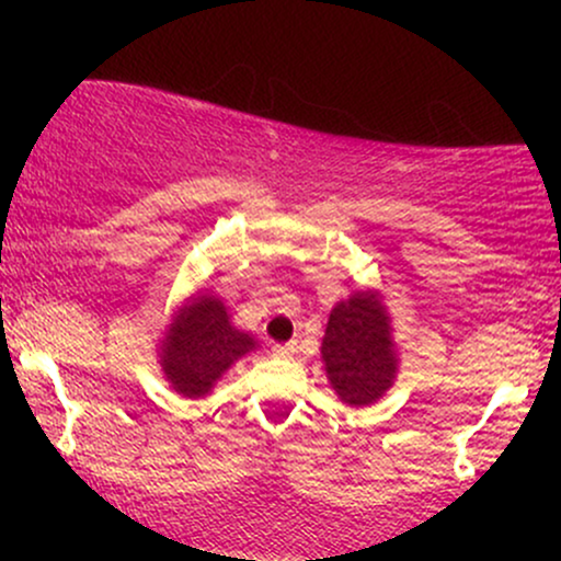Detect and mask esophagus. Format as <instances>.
<instances>
[{"label":"esophagus","mask_w":561,"mask_h":561,"mask_svg":"<svg viewBox=\"0 0 561 561\" xmlns=\"http://www.w3.org/2000/svg\"><path fill=\"white\" fill-rule=\"evenodd\" d=\"M295 351H298V343H285V345H274V356L276 358H293Z\"/></svg>","instance_id":"1"}]
</instances>
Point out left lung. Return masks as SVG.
Segmentation results:
<instances>
[{
  "instance_id": "8db88e82",
  "label": "left lung",
  "mask_w": 561,
  "mask_h": 561,
  "mask_svg": "<svg viewBox=\"0 0 561 561\" xmlns=\"http://www.w3.org/2000/svg\"><path fill=\"white\" fill-rule=\"evenodd\" d=\"M321 364L340 401L353 409L377 403L392 388L401 358L379 289H356L334 302L321 340Z\"/></svg>"
}]
</instances>
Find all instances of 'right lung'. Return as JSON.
Here are the masks:
<instances>
[{
    "label": "right lung",
    "instance_id": "obj_1",
    "mask_svg": "<svg viewBox=\"0 0 561 561\" xmlns=\"http://www.w3.org/2000/svg\"><path fill=\"white\" fill-rule=\"evenodd\" d=\"M255 347L253 334L231 324L227 302L214 293H195L173 308L158 340V364L176 396L197 401Z\"/></svg>",
    "mask_w": 561,
    "mask_h": 561
}]
</instances>
